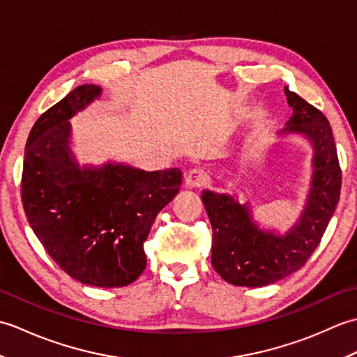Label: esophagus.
I'll list each match as a JSON object with an SVG mask.
<instances>
[{
    "mask_svg": "<svg viewBox=\"0 0 357 357\" xmlns=\"http://www.w3.org/2000/svg\"><path fill=\"white\" fill-rule=\"evenodd\" d=\"M207 179H208V176L206 172L201 169H193V170L185 173L184 183H185V187H188V188H198V187L206 185Z\"/></svg>",
    "mask_w": 357,
    "mask_h": 357,
    "instance_id": "1",
    "label": "esophagus"
}]
</instances>
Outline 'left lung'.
<instances>
[{
    "label": "left lung",
    "mask_w": 357,
    "mask_h": 357,
    "mask_svg": "<svg viewBox=\"0 0 357 357\" xmlns=\"http://www.w3.org/2000/svg\"><path fill=\"white\" fill-rule=\"evenodd\" d=\"M284 92L293 115L279 135H302L313 149L312 184L296 224L284 234L264 230L253 221L248 202L211 190L201 195L213 230L211 265L225 282L238 287L275 284L304 267L339 201L342 173L328 119L288 87Z\"/></svg>",
    "instance_id": "left-lung-1"
}]
</instances>
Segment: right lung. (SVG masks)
Returning a JSON list of instances; mask_svg holds the SVG:
<instances>
[{"mask_svg": "<svg viewBox=\"0 0 357 357\" xmlns=\"http://www.w3.org/2000/svg\"><path fill=\"white\" fill-rule=\"evenodd\" d=\"M100 86L73 89L38 118L24 151L21 198L36 238L81 284L135 282L159 211L179 193L183 172H146L124 162L79 165L70 149L72 119L101 96Z\"/></svg>", "mask_w": 357, "mask_h": 357, "instance_id": "1", "label": "right lung"}]
</instances>
